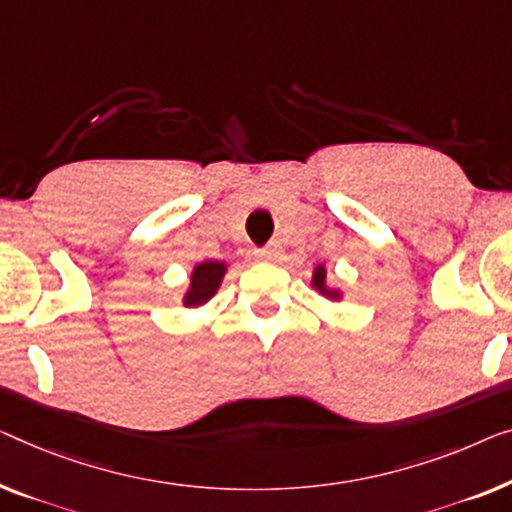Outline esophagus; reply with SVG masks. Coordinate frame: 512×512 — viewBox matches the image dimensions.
<instances>
[{"mask_svg":"<svg viewBox=\"0 0 512 512\" xmlns=\"http://www.w3.org/2000/svg\"><path fill=\"white\" fill-rule=\"evenodd\" d=\"M281 244H277V242H272V244H268V247H263L261 251H258V258H263V261H268V263H274V261H279L281 258Z\"/></svg>","mask_w":512,"mask_h":512,"instance_id":"1","label":"esophagus"}]
</instances>
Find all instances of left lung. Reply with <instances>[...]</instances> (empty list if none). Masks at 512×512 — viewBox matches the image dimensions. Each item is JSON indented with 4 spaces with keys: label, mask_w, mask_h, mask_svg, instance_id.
I'll list each match as a JSON object with an SVG mask.
<instances>
[{
    "label": "left lung",
    "mask_w": 512,
    "mask_h": 512,
    "mask_svg": "<svg viewBox=\"0 0 512 512\" xmlns=\"http://www.w3.org/2000/svg\"><path fill=\"white\" fill-rule=\"evenodd\" d=\"M325 279H328V272H325V265H316L314 274H311V286H314L318 293L325 295V298H330V300H339V298H342V293H339L337 288H330L328 281H325Z\"/></svg>",
    "instance_id": "obj_1"
}]
</instances>
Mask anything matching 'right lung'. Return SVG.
<instances>
[{"label":"right lung","instance_id":"1","mask_svg":"<svg viewBox=\"0 0 512 512\" xmlns=\"http://www.w3.org/2000/svg\"><path fill=\"white\" fill-rule=\"evenodd\" d=\"M228 265L224 261H203L198 263L191 272L189 291L184 293V307H201L214 293L219 291L221 281H224Z\"/></svg>","mask_w":512,"mask_h":512}]
</instances>
